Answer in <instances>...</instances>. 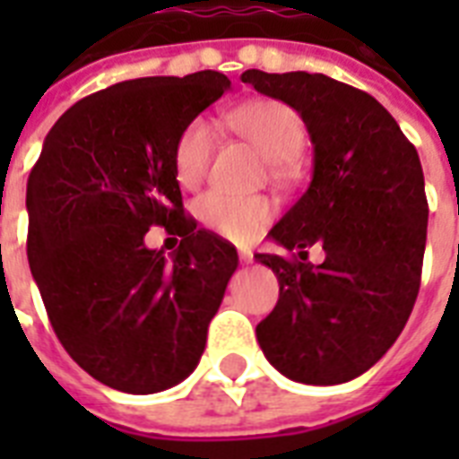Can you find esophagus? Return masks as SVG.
I'll use <instances>...</instances> for the list:
<instances>
[{
    "instance_id": "1",
    "label": "esophagus",
    "mask_w": 459,
    "mask_h": 459,
    "mask_svg": "<svg viewBox=\"0 0 459 459\" xmlns=\"http://www.w3.org/2000/svg\"><path fill=\"white\" fill-rule=\"evenodd\" d=\"M240 262H243V264H252V262H255V255H252L250 250H240Z\"/></svg>"
}]
</instances>
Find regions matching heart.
Returning <instances> with one entry per match:
<instances>
[{
  "instance_id": "obj_1",
  "label": "heart",
  "mask_w": 459,
  "mask_h": 459,
  "mask_svg": "<svg viewBox=\"0 0 459 459\" xmlns=\"http://www.w3.org/2000/svg\"><path fill=\"white\" fill-rule=\"evenodd\" d=\"M230 124L273 161V169H283V164L293 161L305 147L300 114L279 100H252L230 114ZM216 140L219 133L209 117L190 118L180 128L173 143V173L180 186L197 187L204 180ZM195 212L216 236L233 243H247L264 229L273 209L272 202L257 195H226L214 190L195 202Z\"/></svg>"
}]
</instances>
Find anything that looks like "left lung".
<instances>
[{"mask_svg": "<svg viewBox=\"0 0 459 459\" xmlns=\"http://www.w3.org/2000/svg\"><path fill=\"white\" fill-rule=\"evenodd\" d=\"M240 78L293 107L314 145L312 183L269 233L290 257L257 255L279 279L259 348L293 381L345 384L388 352L420 293L429 221L420 154L352 85L305 71ZM312 244L327 252L321 265L306 262Z\"/></svg>", "mask_w": 459, "mask_h": 459, "instance_id": "1", "label": "left lung"}]
</instances>
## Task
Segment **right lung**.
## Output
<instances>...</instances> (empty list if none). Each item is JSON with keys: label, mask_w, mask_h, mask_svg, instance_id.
I'll return each mask as SVG.
<instances>
[{"label": "right lung", "mask_w": 459, "mask_h": 459, "mask_svg": "<svg viewBox=\"0 0 459 459\" xmlns=\"http://www.w3.org/2000/svg\"><path fill=\"white\" fill-rule=\"evenodd\" d=\"M229 88L216 71L117 82L75 102L32 166V279L64 350L109 388L166 391L204 352L238 252L183 212L173 143ZM150 225L184 238L171 263L144 247Z\"/></svg>", "instance_id": "right-lung-1"}]
</instances>
